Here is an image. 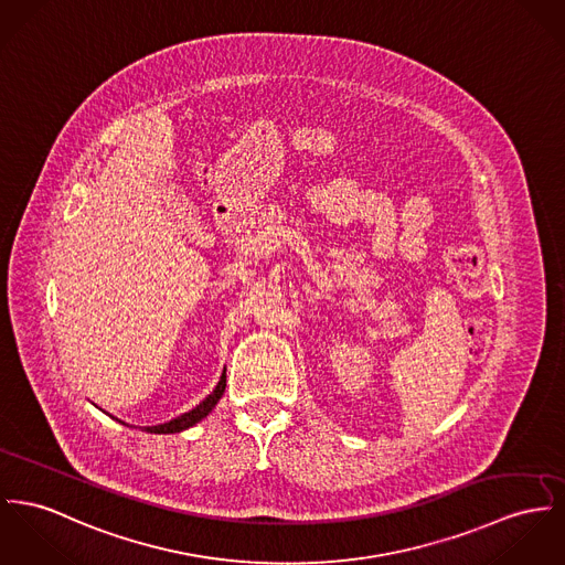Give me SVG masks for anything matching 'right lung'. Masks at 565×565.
Instances as JSON below:
<instances>
[{
	"mask_svg": "<svg viewBox=\"0 0 565 565\" xmlns=\"http://www.w3.org/2000/svg\"><path fill=\"white\" fill-rule=\"evenodd\" d=\"M223 391H225V370H223V374H221V379H218L217 387L213 390L211 395H206L195 408H191L189 413H182V415H178L175 419H170V422H166V424H159V426H146L143 430L146 433H150V435H175V433H182V430H186V428H191V426H195V424H200L209 413H213V408L217 406L218 399H221V395H223ZM118 422V419H116ZM122 424V422H120ZM127 426V424H125Z\"/></svg>",
	"mask_w": 565,
	"mask_h": 565,
	"instance_id": "right-lung-1",
	"label": "right lung"
}]
</instances>
